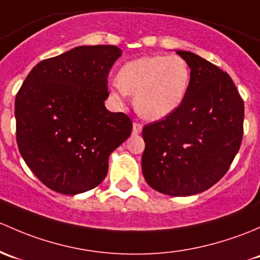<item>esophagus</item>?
<instances>
[{
	"mask_svg": "<svg viewBox=\"0 0 260 260\" xmlns=\"http://www.w3.org/2000/svg\"><path fill=\"white\" fill-rule=\"evenodd\" d=\"M143 131V125L139 124V122H134L133 124V134L134 135H138Z\"/></svg>",
	"mask_w": 260,
	"mask_h": 260,
	"instance_id": "1",
	"label": "esophagus"
}]
</instances>
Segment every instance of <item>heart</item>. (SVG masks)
Returning <instances> with one entry per match:
<instances>
[{
    "label": "heart",
    "instance_id": "obj_1",
    "mask_svg": "<svg viewBox=\"0 0 260 260\" xmlns=\"http://www.w3.org/2000/svg\"><path fill=\"white\" fill-rule=\"evenodd\" d=\"M121 99L134 95L136 112L143 119L156 121L180 108L190 85V69L178 55L143 56L125 63L116 75Z\"/></svg>",
    "mask_w": 260,
    "mask_h": 260
}]
</instances>
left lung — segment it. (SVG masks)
I'll return each instance as SVG.
<instances>
[{"label": "left lung", "mask_w": 260, "mask_h": 260, "mask_svg": "<svg viewBox=\"0 0 260 260\" xmlns=\"http://www.w3.org/2000/svg\"><path fill=\"white\" fill-rule=\"evenodd\" d=\"M190 68L180 108L145 125L141 169L146 183L170 197L205 191L228 171L243 139L244 103L226 72L189 51H176Z\"/></svg>", "instance_id": "8db88e82"}]
</instances>
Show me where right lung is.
<instances>
[{
  "label": "right lung",
  "mask_w": 260,
  "mask_h": 260,
  "mask_svg": "<svg viewBox=\"0 0 260 260\" xmlns=\"http://www.w3.org/2000/svg\"><path fill=\"white\" fill-rule=\"evenodd\" d=\"M122 51L111 45L79 46L37 63L16 95L18 150L47 188L66 195L99 185L109 156L133 124L110 112L108 75Z\"/></svg>",
  "instance_id": "right-lung-1"
}]
</instances>
